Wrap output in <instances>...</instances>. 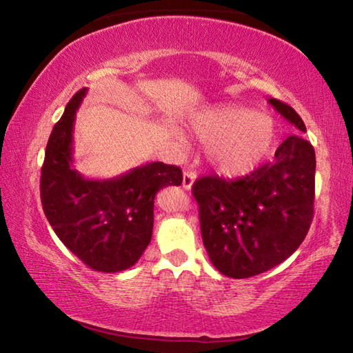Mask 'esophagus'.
Listing matches in <instances>:
<instances>
[{
	"mask_svg": "<svg viewBox=\"0 0 353 353\" xmlns=\"http://www.w3.org/2000/svg\"><path fill=\"white\" fill-rule=\"evenodd\" d=\"M196 172L194 171H185L183 172V181H182V187L185 190H191V187H193V183L196 181Z\"/></svg>",
	"mask_w": 353,
	"mask_h": 353,
	"instance_id": "esophagus-1",
	"label": "esophagus"
}]
</instances>
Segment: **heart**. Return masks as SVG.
<instances>
[{
    "label": "heart",
    "mask_w": 353,
    "mask_h": 353,
    "mask_svg": "<svg viewBox=\"0 0 353 353\" xmlns=\"http://www.w3.org/2000/svg\"><path fill=\"white\" fill-rule=\"evenodd\" d=\"M196 137L208 143V160L219 174L240 177L270 154L276 128L271 117L240 104H221L194 113Z\"/></svg>",
    "instance_id": "1"
}]
</instances>
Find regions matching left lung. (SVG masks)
I'll list each match as a JSON object with an SVG mask.
<instances>
[{
	"label": "left lung",
	"instance_id": "1",
	"mask_svg": "<svg viewBox=\"0 0 353 353\" xmlns=\"http://www.w3.org/2000/svg\"><path fill=\"white\" fill-rule=\"evenodd\" d=\"M297 130L302 118L288 104L268 99ZM316 155L302 134L277 148L276 160L236 181L201 177L193 185L202 241L213 266L246 279L280 265L296 252L313 219Z\"/></svg>",
	"mask_w": 353,
	"mask_h": 353
}]
</instances>
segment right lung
<instances>
[{
    "instance_id": "obj_1",
    "label": "right lung",
    "mask_w": 353,
    "mask_h": 353,
    "mask_svg": "<svg viewBox=\"0 0 353 353\" xmlns=\"http://www.w3.org/2000/svg\"><path fill=\"white\" fill-rule=\"evenodd\" d=\"M87 88L65 107L48 140L40 198L46 219L65 246L88 268L119 272L134 266L151 243L154 199L182 183L179 166L151 162L113 179H85L73 165L76 112Z\"/></svg>"
}]
</instances>
